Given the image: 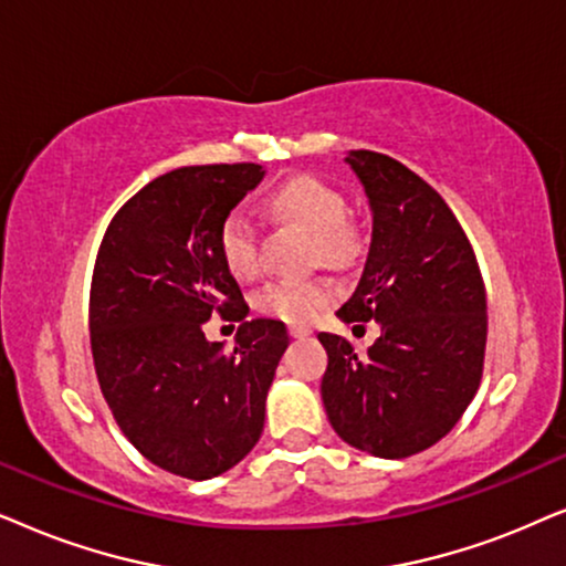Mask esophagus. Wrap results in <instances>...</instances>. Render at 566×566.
<instances>
[{"label": "esophagus", "instance_id": "obj_1", "mask_svg": "<svg viewBox=\"0 0 566 566\" xmlns=\"http://www.w3.org/2000/svg\"><path fill=\"white\" fill-rule=\"evenodd\" d=\"M311 334H313V331L307 328V326H290V336L292 338H307Z\"/></svg>", "mask_w": 566, "mask_h": 566}]
</instances>
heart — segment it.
Here are the masks:
<instances>
[{"instance_id": "1", "label": "heart", "mask_w": 566, "mask_h": 566, "mask_svg": "<svg viewBox=\"0 0 566 566\" xmlns=\"http://www.w3.org/2000/svg\"><path fill=\"white\" fill-rule=\"evenodd\" d=\"M271 209L284 220L300 224L315 240V259L323 263H344L357 253V230L344 220V196L315 176H295L284 180L271 193ZM217 248L224 269L245 282L261 269L259 232L251 217L230 212L220 224ZM334 300L326 279H295V282H271L255 295V307L271 318L303 326L311 323Z\"/></svg>"}]
</instances>
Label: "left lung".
<instances>
[{
	"label": "left lung",
	"instance_id": "obj_1",
	"mask_svg": "<svg viewBox=\"0 0 566 566\" xmlns=\"http://www.w3.org/2000/svg\"><path fill=\"white\" fill-rule=\"evenodd\" d=\"M344 163L365 188L370 251L344 323L375 321L365 357L344 336L318 334L331 427L375 458H409L458 424L476 396L486 349V290L455 214L394 157L352 149Z\"/></svg>",
	"mask_w": 566,
	"mask_h": 566
}]
</instances>
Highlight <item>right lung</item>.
Masks as SVG:
<instances>
[{"label": "right lung", "mask_w": 566, "mask_h": 566, "mask_svg": "<svg viewBox=\"0 0 566 566\" xmlns=\"http://www.w3.org/2000/svg\"><path fill=\"white\" fill-rule=\"evenodd\" d=\"M261 165H191L149 180L113 217L90 287V344L120 432L147 461L205 481L230 471L263 432L266 394L290 336L282 321L209 342L214 313L243 292L217 248L220 224L263 178Z\"/></svg>", "instance_id": "1"}]
</instances>
